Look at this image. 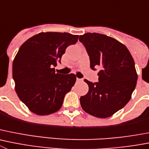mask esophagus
I'll list each match as a JSON object with an SVG mask.
<instances>
[{"mask_svg":"<svg viewBox=\"0 0 149 149\" xmlns=\"http://www.w3.org/2000/svg\"><path fill=\"white\" fill-rule=\"evenodd\" d=\"M82 79H80V78H77V82H80V81H82Z\"/></svg>","mask_w":149,"mask_h":149,"instance_id":"obj_1","label":"esophagus"}]
</instances>
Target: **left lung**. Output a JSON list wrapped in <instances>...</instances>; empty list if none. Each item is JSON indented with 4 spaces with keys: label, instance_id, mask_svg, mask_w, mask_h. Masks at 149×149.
I'll list each match as a JSON object with an SVG mask.
<instances>
[{
    "label": "left lung",
    "instance_id": "obj_1",
    "mask_svg": "<svg viewBox=\"0 0 149 149\" xmlns=\"http://www.w3.org/2000/svg\"><path fill=\"white\" fill-rule=\"evenodd\" d=\"M79 40L89 56L92 70L100 66L98 82L87 80L88 91L80 98L82 109L99 118H106L130 100L137 74L134 61L126 46L114 38L99 33H86Z\"/></svg>",
    "mask_w": 149,
    "mask_h": 149
}]
</instances>
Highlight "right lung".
<instances>
[{"instance_id": "obj_1", "label": "right lung", "mask_w": 149, "mask_h": 149, "mask_svg": "<svg viewBox=\"0 0 149 149\" xmlns=\"http://www.w3.org/2000/svg\"><path fill=\"white\" fill-rule=\"evenodd\" d=\"M78 35L41 32L22 44L12 63L17 96L30 111L48 115L61 108L65 94L75 84L74 74L56 73L65 49L75 44Z\"/></svg>"}]
</instances>
